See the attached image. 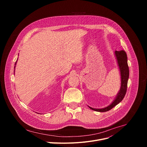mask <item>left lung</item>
Segmentation results:
<instances>
[{"label": "left lung", "instance_id": "1", "mask_svg": "<svg viewBox=\"0 0 147 147\" xmlns=\"http://www.w3.org/2000/svg\"><path fill=\"white\" fill-rule=\"evenodd\" d=\"M115 55L117 60L118 65L120 69V74H121V86L120 90L117 95V96L115 100L109 105L108 107L104 108L102 109H94L89 107V108L95 111L105 112H107L112 109L116 105L120 103L123 99L124 98L125 93L127 91V82L129 77V69L127 64V54L124 51H115Z\"/></svg>", "mask_w": 147, "mask_h": 147}]
</instances>
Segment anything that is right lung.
Here are the masks:
<instances>
[{
    "label": "right lung",
    "instance_id": "right-lung-1",
    "mask_svg": "<svg viewBox=\"0 0 147 147\" xmlns=\"http://www.w3.org/2000/svg\"><path fill=\"white\" fill-rule=\"evenodd\" d=\"M16 64H15V65H16Z\"/></svg>",
    "mask_w": 147,
    "mask_h": 147
}]
</instances>
